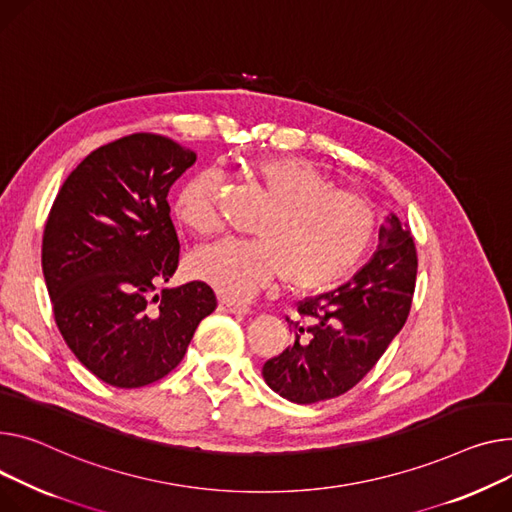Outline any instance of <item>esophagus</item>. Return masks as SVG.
<instances>
[{"mask_svg":"<svg viewBox=\"0 0 512 512\" xmlns=\"http://www.w3.org/2000/svg\"><path fill=\"white\" fill-rule=\"evenodd\" d=\"M220 311H226V313H232V315H249L251 313V306L222 298L220 300Z\"/></svg>","mask_w":512,"mask_h":512,"instance_id":"34e87169","label":"esophagus"}]
</instances>
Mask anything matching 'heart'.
<instances>
[{"mask_svg":"<svg viewBox=\"0 0 512 512\" xmlns=\"http://www.w3.org/2000/svg\"><path fill=\"white\" fill-rule=\"evenodd\" d=\"M249 181L269 201L253 226L257 238L199 247L189 274L228 300H245L278 276L292 292H321L337 286L364 261L379 236V214L304 158L276 156L251 162ZM220 173L199 170L177 193L175 216L197 234L220 224Z\"/></svg>","mask_w":512,"mask_h":512,"instance_id":"1","label":"heart"}]
</instances>
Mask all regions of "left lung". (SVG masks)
<instances>
[{"instance_id": "left-lung-1", "label": "left lung", "mask_w": 512, "mask_h": 512, "mask_svg": "<svg viewBox=\"0 0 512 512\" xmlns=\"http://www.w3.org/2000/svg\"><path fill=\"white\" fill-rule=\"evenodd\" d=\"M379 251L331 292L296 302L294 342L263 364L265 383L294 403L333 399L379 362L412 309L418 253L410 226L389 216Z\"/></svg>"}]
</instances>
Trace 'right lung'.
I'll return each mask as SVG.
<instances>
[{
    "mask_svg": "<svg viewBox=\"0 0 512 512\" xmlns=\"http://www.w3.org/2000/svg\"><path fill=\"white\" fill-rule=\"evenodd\" d=\"M195 152L158 133H131L88 154L53 201L43 274L67 348L107 385L160 381L185 356L218 300L206 282H168L179 236L168 191Z\"/></svg>",
    "mask_w": 512,
    "mask_h": 512,
    "instance_id": "obj_1",
    "label": "right lung"
}]
</instances>
